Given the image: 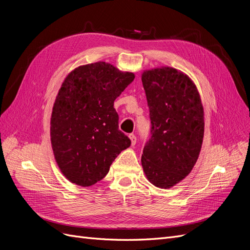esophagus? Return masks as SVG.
Masks as SVG:
<instances>
[{
  "label": "esophagus",
  "mask_w": 250,
  "mask_h": 250,
  "mask_svg": "<svg viewBox=\"0 0 250 250\" xmlns=\"http://www.w3.org/2000/svg\"><path fill=\"white\" fill-rule=\"evenodd\" d=\"M128 137H129V139H130L131 145L134 146L135 143H137V138H135V135H134V134H129V135H128Z\"/></svg>",
  "instance_id": "34e87169"
}]
</instances>
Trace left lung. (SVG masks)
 I'll return each instance as SVG.
<instances>
[{
	"label": "left lung",
	"mask_w": 250,
	"mask_h": 250,
	"mask_svg": "<svg viewBox=\"0 0 250 250\" xmlns=\"http://www.w3.org/2000/svg\"><path fill=\"white\" fill-rule=\"evenodd\" d=\"M151 120V138L142 167L153 186L170 188L185 179L197 162L203 142L204 111L197 86L171 66L142 73Z\"/></svg>",
	"instance_id": "obj_1"
}]
</instances>
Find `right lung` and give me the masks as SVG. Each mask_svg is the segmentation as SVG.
<instances>
[{
	"label": "right lung",
	"mask_w": 250,
	"mask_h": 250,
	"mask_svg": "<svg viewBox=\"0 0 250 250\" xmlns=\"http://www.w3.org/2000/svg\"><path fill=\"white\" fill-rule=\"evenodd\" d=\"M134 77L98 62L80 65L64 78L53 105L50 137L58 168L70 183L95 185L121 151L130 146L119 130L113 102Z\"/></svg>",
	"instance_id": "add662e5"
}]
</instances>
